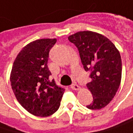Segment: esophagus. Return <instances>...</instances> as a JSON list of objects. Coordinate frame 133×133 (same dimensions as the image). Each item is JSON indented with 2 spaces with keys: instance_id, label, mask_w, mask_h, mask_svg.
<instances>
[{
  "instance_id": "1",
  "label": "esophagus",
  "mask_w": 133,
  "mask_h": 133,
  "mask_svg": "<svg viewBox=\"0 0 133 133\" xmlns=\"http://www.w3.org/2000/svg\"><path fill=\"white\" fill-rule=\"evenodd\" d=\"M71 89L74 90H81V87L80 86H78L77 84H73L71 87Z\"/></svg>"
}]
</instances>
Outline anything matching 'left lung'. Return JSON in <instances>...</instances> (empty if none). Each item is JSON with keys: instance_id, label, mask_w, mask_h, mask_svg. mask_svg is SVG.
<instances>
[{"instance_id": "1", "label": "left lung", "mask_w": 133, "mask_h": 133, "mask_svg": "<svg viewBox=\"0 0 133 133\" xmlns=\"http://www.w3.org/2000/svg\"><path fill=\"white\" fill-rule=\"evenodd\" d=\"M77 47L85 71H90L91 81L87 84L93 102L87 107L99 110L113 99L122 77L120 52L108 37L91 31H78L68 37Z\"/></svg>"}]
</instances>
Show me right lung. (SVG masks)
Instances as JSON below:
<instances>
[{
	"mask_svg": "<svg viewBox=\"0 0 133 133\" xmlns=\"http://www.w3.org/2000/svg\"><path fill=\"white\" fill-rule=\"evenodd\" d=\"M56 38H43L28 43L18 53L10 73V84L17 101L30 114L49 117L59 109L63 88L54 80L47 67L49 52Z\"/></svg>",
	"mask_w": 133,
	"mask_h": 133,
	"instance_id": "add662e5",
	"label": "right lung"
}]
</instances>
